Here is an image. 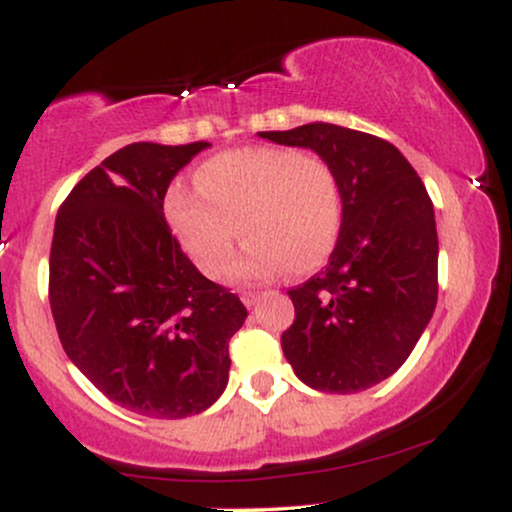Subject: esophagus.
<instances>
[{
    "instance_id": "34e87169",
    "label": "esophagus",
    "mask_w": 512,
    "mask_h": 512,
    "mask_svg": "<svg viewBox=\"0 0 512 512\" xmlns=\"http://www.w3.org/2000/svg\"><path fill=\"white\" fill-rule=\"evenodd\" d=\"M262 296H264V293H260V291H243V293H240V298H243V303L248 305V308H252L255 303H260Z\"/></svg>"
}]
</instances>
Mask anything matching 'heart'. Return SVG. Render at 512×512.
I'll return each mask as SVG.
<instances>
[{
	"label": "heart",
	"instance_id": "obj_1",
	"mask_svg": "<svg viewBox=\"0 0 512 512\" xmlns=\"http://www.w3.org/2000/svg\"><path fill=\"white\" fill-rule=\"evenodd\" d=\"M197 192L175 185L168 221L204 274L226 267L240 231L236 279H264L281 269L308 274L327 262L342 231V185L320 156L252 146L214 156L195 175Z\"/></svg>",
	"mask_w": 512,
	"mask_h": 512
}]
</instances>
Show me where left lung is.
Wrapping results in <instances>:
<instances>
[{"mask_svg":"<svg viewBox=\"0 0 512 512\" xmlns=\"http://www.w3.org/2000/svg\"><path fill=\"white\" fill-rule=\"evenodd\" d=\"M313 149L342 185V231L330 262L289 291L296 320L281 334L293 373L320 392L368 390L407 361L438 301L433 202L385 139L330 122L260 132Z\"/></svg>","mask_w":512,"mask_h":512,"instance_id":"1","label":"left lung"}]
</instances>
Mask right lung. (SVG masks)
I'll use <instances>...</instances> for the list:
<instances>
[{
  "instance_id": "right-lung-1",
  "label": "right lung",
  "mask_w": 512,
  "mask_h": 512,
  "mask_svg": "<svg viewBox=\"0 0 512 512\" xmlns=\"http://www.w3.org/2000/svg\"><path fill=\"white\" fill-rule=\"evenodd\" d=\"M207 146L129 144L57 211L50 308L64 351L110 402L151 419H185L221 397L228 342L248 317L163 216L168 185Z\"/></svg>"
}]
</instances>
